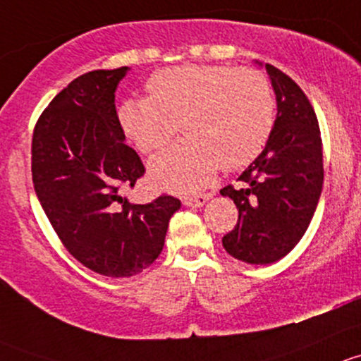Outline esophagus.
Returning <instances> with one entry per match:
<instances>
[{
    "label": "esophagus",
    "instance_id": "esophagus-1",
    "mask_svg": "<svg viewBox=\"0 0 361 361\" xmlns=\"http://www.w3.org/2000/svg\"><path fill=\"white\" fill-rule=\"evenodd\" d=\"M210 200V195H195V196H189V198H184V203L188 207H203L205 203Z\"/></svg>",
    "mask_w": 361,
    "mask_h": 361
}]
</instances>
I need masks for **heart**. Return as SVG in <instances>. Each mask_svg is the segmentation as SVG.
I'll return each mask as SVG.
<instances>
[{
    "label": "heart",
    "instance_id": "b5f03b06",
    "mask_svg": "<svg viewBox=\"0 0 361 361\" xmlns=\"http://www.w3.org/2000/svg\"><path fill=\"white\" fill-rule=\"evenodd\" d=\"M149 97H128L118 106L121 133L140 153L166 146L169 120H180L185 139L149 161L156 185L189 192L217 172L248 165L266 146L274 125V97L259 71L229 66L184 64L156 71Z\"/></svg>",
    "mask_w": 361,
    "mask_h": 361
}]
</instances>
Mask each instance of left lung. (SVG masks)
<instances>
[{
	"mask_svg": "<svg viewBox=\"0 0 361 361\" xmlns=\"http://www.w3.org/2000/svg\"><path fill=\"white\" fill-rule=\"evenodd\" d=\"M266 71L278 107L271 135L238 179L243 185L221 189L238 208L235 229L222 245L238 261L259 266L280 261L299 243L323 188L322 137L313 106L292 78L271 64Z\"/></svg>",
	"mask_w": 361,
	"mask_h": 361,
	"instance_id": "obj_1",
	"label": "left lung"
}]
</instances>
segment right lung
Instances as JSON below:
<instances>
[{"instance_id": "1", "label": "right lung", "mask_w": 361, "mask_h": 361, "mask_svg": "<svg viewBox=\"0 0 361 361\" xmlns=\"http://www.w3.org/2000/svg\"><path fill=\"white\" fill-rule=\"evenodd\" d=\"M130 68L81 74L55 95L32 133V184L64 247L85 267L126 278L161 254L173 196L139 205L126 189L144 176L139 154L125 144L114 92Z\"/></svg>"}]
</instances>
